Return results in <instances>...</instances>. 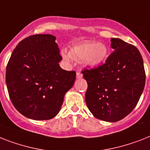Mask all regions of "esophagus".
Instances as JSON below:
<instances>
[{"label":"esophagus","instance_id":"obj_1","mask_svg":"<svg viewBox=\"0 0 150 150\" xmlns=\"http://www.w3.org/2000/svg\"><path fill=\"white\" fill-rule=\"evenodd\" d=\"M76 78L77 79H81L82 78V75L80 72H77L76 73Z\"/></svg>","mask_w":150,"mask_h":150}]
</instances>
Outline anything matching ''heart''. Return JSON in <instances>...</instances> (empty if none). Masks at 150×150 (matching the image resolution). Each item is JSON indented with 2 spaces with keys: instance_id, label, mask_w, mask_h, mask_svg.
<instances>
[{
  "instance_id": "heart-1",
  "label": "heart",
  "mask_w": 150,
  "mask_h": 150,
  "mask_svg": "<svg viewBox=\"0 0 150 150\" xmlns=\"http://www.w3.org/2000/svg\"><path fill=\"white\" fill-rule=\"evenodd\" d=\"M109 54L106 45L101 42L86 41L74 46L69 50V54L62 52L63 60L69 62L71 57L76 60H82L83 64L88 68H97L105 62Z\"/></svg>"
}]
</instances>
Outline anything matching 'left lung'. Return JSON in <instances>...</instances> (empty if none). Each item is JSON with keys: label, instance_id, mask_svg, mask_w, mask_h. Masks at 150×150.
Listing matches in <instances>:
<instances>
[{"label": "left lung", "instance_id": "8db88e82", "mask_svg": "<svg viewBox=\"0 0 150 150\" xmlns=\"http://www.w3.org/2000/svg\"><path fill=\"white\" fill-rule=\"evenodd\" d=\"M114 52L103 65L82 71L87 81L86 103L96 119L109 122L129 115L138 103L145 86L142 55L132 45L111 39Z\"/></svg>", "mask_w": 150, "mask_h": 150}]
</instances>
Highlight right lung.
I'll list each match as a JSON object with an SVG mask.
<instances>
[{
	"instance_id": "1",
	"label": "right lung",
	"mask_w": 150,
	"mask_h": 150,
	"mask_svg": "<svg viewBox=\"0 0 150 150\" xmlns=\"http://www.w3.org/2000/svg\"><path fill=\"white\" fill-rule=\"evenodd\" d=\"M56 38L35 35L24 38L12 52L6 69L8 94L25 117L47 120L58 115L76 74L59 66L62 58Z\"/></svg>"
}]
</instances>
